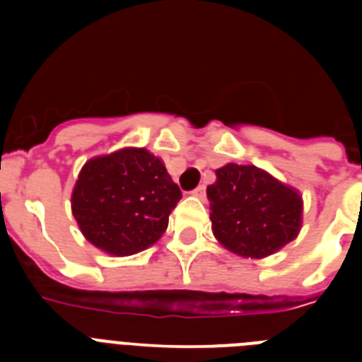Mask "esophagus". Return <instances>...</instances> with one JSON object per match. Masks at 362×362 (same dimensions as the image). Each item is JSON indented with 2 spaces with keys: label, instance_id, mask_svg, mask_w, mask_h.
I'll list each match as a JSON object with an SVG mask.
<instances>
[{
  "label": "esophagus",
  "instance_id": "1",
  "mask_svg": "<svg viewBox=\"0 0 362 362\" xmlns=\"http://www.w3.org/2000/svg\"><path fill=\"white\" fill-rule=\"evenodd\" d=\"M192 194H194L196 197H199V199H204V196H206V187H204V185H199V187L192 192Z\"/></svg>",
  "mask_w": 362,
  "mask_h": 362
}]
</instances>
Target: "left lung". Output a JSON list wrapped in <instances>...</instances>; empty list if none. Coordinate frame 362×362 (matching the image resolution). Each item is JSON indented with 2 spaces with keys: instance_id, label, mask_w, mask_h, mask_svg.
I'll return each mask as SVG.
<instances>
[{
  "instance_id": "8db88e82",
  "label": "left lung",
  "mask_w": 362,
  "mask_h": 362,
  "mask_svg": "<svg viewBox=\"0 0 362 362\" xmlns=\"http://www.w3.org/2000/svg\"><path fill=\"white\" fill-rule=\"evenodd\" d=\"M206 188L210 221L217 241L241 257L263 259L297 238L303 223V197L254 165H228L216 170Z\"/></svg>"
}]
</instances>
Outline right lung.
I'll return each mask as SVG.
<instances>
[{
	"label": "right lung",
	"mask_w": 362,
	"mask_h": 362,
	"mask_svg": "<svg viewBox=\"0 0 362 362\" xmlns=\"http://www.w3.org/2000/svg\"><path fill=\"white\" fill-rule=\"evenodd\" d=\"M179 199L161 159L146 148H121L85 163L72 190V214L86 241L124 257L161 238Z\"/></svg>",
	"instance_id": "obj_1"
}]
</instances>
